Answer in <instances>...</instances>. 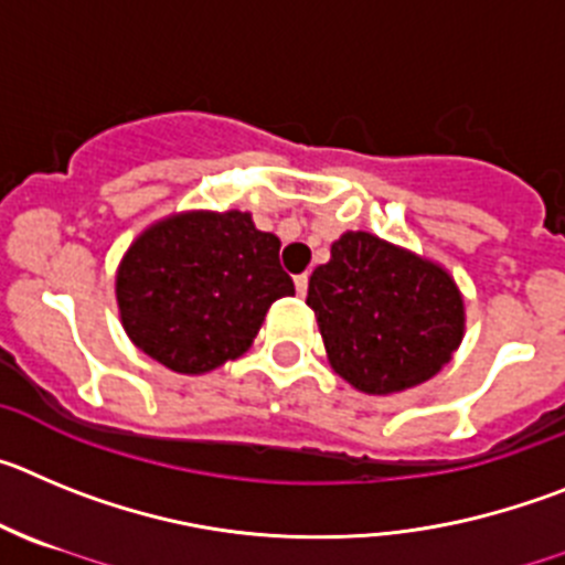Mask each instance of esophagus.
I'll return each mask as SVG.
<instances>
[{
    "label": "esophagus",
    "mask_w": 565,
    "mask_h": 565,
    "mask_svg": "<svg viewBox=\"0 0 565 565\" xmlns=\"http://www.w3.org/2000/svg\"><path fill=\"white\" fill-rule=\"evenodd\" d=\"M307 287H309V276H307V273H301V276H295V292L307 295Z\"/></svg>",
    "instance_id": "34e87169"
}]
</instances>
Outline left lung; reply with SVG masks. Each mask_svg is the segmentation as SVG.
<instances>
[{"label":"left lung","instance_id":"obj_1","mask_svg":"<svg viewBox=\"0 0 565 565\" xmlns=\"http://www.w3.org/2000/svg\"><path fill=\"white\" fill-rule=\"evenodd\" d=\"M329 363L365 394L414 388L450 363L465 334V301L450 273L428 258L349 231L309 276Z\"/></svg>","mask_w":565,"mask_h":565}]
</instances>
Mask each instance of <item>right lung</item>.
I'll return each mask as SVG.
<instances>
[{
  "mask_svg": "<svg viewBox=\"0 0 565 565\" xmlns=\"http://www.w3.org/2000/svg\"><path fill=\"white\" fill-rule=\"evenodd\" d=\"M281 242L250 213L191 211L131 242L115 278L131 343L180 374H205L250 349L273 301L295 295Z\"/></svg>",
  "mask_w": 565,
  "mask_h": 565,
  "instance_id": "obj_1",
  "label": "right lung"
}]
</instances>
